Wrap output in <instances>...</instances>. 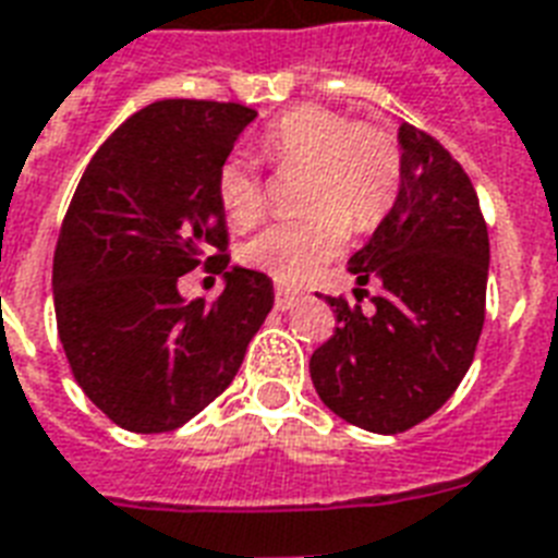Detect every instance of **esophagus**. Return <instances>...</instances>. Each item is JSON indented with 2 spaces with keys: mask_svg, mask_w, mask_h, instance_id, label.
I'll list each match as a JSON object with an SVG mask.
<instances>
[{
  "mask_svg": "<svg viewBox=\"0 0 558 558\" xmlns=\"http://www.w3.org/2000/svg\"><path fill=\"white\" fill-rule=\"evenodd\" d=\"M302 300L300 291H288V288H276V311H291Z\"/></svg>",
  "mask_w": 558,
  "mask_h": 558,
  "instance_id": "1",
  "label": "esophagus"
}]
</instances>
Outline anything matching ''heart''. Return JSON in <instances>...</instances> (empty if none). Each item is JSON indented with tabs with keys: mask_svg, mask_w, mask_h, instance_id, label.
<instances>
[{
	"mask_svg": "<svg viewBox=\"0 0 558 558\" xmlns=\"http://www.w3.org/2000/svg\"><path fill=\"white\" fill-rule=\"evenodd\" d=\"M258 154L279 171L302 168L300 218L276 220L244 244V262L279 282H305L347 247L349 227L373 230L390 211L401 180V150L373 122L302 104L267 124ZM218 203L239 230L265 215V185L247 159L232 157L215 177Z\"/></svg>",
	"mask_w": 558,
	"mask_h": 558,
	"instance_id": "1",
	"label": "heart"
}]
</instances>
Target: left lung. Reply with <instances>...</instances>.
Returning <instances> with one entry per match:
<instances>
[{"label": "left lung", "mask_w": 558, "mask_h": 558, "mask_svg": "<svg viewBox=\"0 0 558 558\" xmlns=\"http://www.w3.org/2000/svg\"><path fill=\"white\" fill-rule=\"evenodd\" d=\"M399 145L396 203L349 258L357 284L381 282L375 311L326 296L338 328L311 355L323 404L373 434H401L454 396L486 317L489 232L472 180L413 124Z\"/></svg>", "instance_id": "8db88e82"}]
</instances>
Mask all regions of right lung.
<instances>
[{
	"instance_id": "1",
	"label": "right lung",
	"mask_w": 558,
	"mask_h": 558,
	"mask_svg": "<svg viewBox=\"0 0 558 558\" xmlns=\"http://www.w3.org/2000/svg\"><path fill=\"white\" fill-rule=\"evenodd\" d=\"M244 104L168 98L131 116L89 159L60 227L51 291L75 381L133 434H166L197 416L239 373L274 308V282L227 267V215L215 177ZM225 274L215 303H185L179 276Z\"/></svg>"
}]
</instances>
